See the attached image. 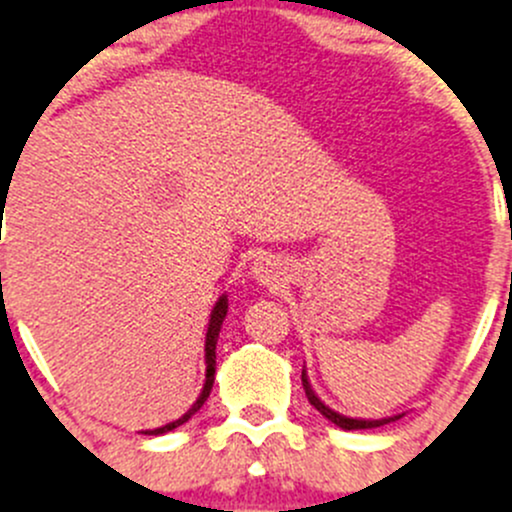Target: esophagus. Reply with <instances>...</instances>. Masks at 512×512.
I'll return each mask as SVG.
<instances>
[{
    "label": "esophagus",
    "mask_w": 512,
    "mask_h": 512,
    "mask_svg": "<svg viewBox=\"0 0 512 512\" xmlns=\"http://www.w3.org/2000/svg\"><path fill=\"white\" fill-rule=\"evenodd\" d=\"M252 277H255L260 285H267V287H277L282 282L280 277V265H277L275 257H260V260L252 265Z\"/></svg>",
    "instance_id": "34e87169"
}]
</instances>
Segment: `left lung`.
Returning <instances> with one entry per match:
<instances>
[{
    "instance_id": "obj_1",
    "label": "left lung",
    "mask_w": 512,
    "mask_h": 512,
    "mask_svg": "<svg viewBox=\"0 0 512 512\" xmlns=\"http://www.w3.org/2000/svg\"><path fill=\"white\" fill-rule=\"evenodd\" d=\"M302 386H304V394H307L309 404H312L314 409H317L324 418H329V421H332L334 426L344 428V431H361V428H376V426H384V423H391V421H396V418H401V416H391V418H379V421H361V418H347V416L337 414V411H332V409H329V406H324L322 401H319V396L312 391V386H309L307 374H304V371H302Z\"/></svg>"
}]
</instances>
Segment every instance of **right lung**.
<instances>
[{
	"mask_svg": "<svg viewBox=\"0 0 512 512\" xmlns=\"http://www.w3.org/2000/svg\"><path fill=\"white\" fill-rule=\"evenodd\" d=\"M4 200V195H2ZM227 314V297H220L218 302H215L213 307V314H210V324H208V334H205V364H208V374H205V386L203 391H200L198 401H195L193 406H190V411L185 416H180L178 421L173 423H165V426L160 428H153V431H146V436H158V433H168L173 431V428L183 426L185 421H188L190 416H195L200 411V406L208 401L210 396V389H213V381H215V344H218V337H220V327H223V319Z\"/></svg>",
	"mask_w": 512,
	"mask_h": 512,
	"instance_id": "add662e5",
	"label": "right lung"
}]
</instances>
